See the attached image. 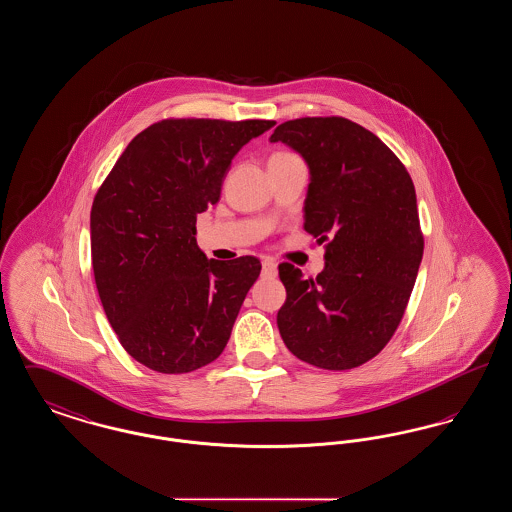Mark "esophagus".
<instances>
[{
    "label": "esophagus",
    "instance_id": "esophagus-1",
    "mask_svg": "<svg viewBox=\"0 0 512 512\" xmlns=\"http://www.w3.org/2000/svg\"><path fill=\"white\" fill-rule=\"evenodd\" d=\"M276 272H278L276 263H274V261H270V259H265V261H263V276H267V278H274V276H276Z\"/></svg>",
    "mask_w": 512,
    "mask_h": 512
}]
</instances>
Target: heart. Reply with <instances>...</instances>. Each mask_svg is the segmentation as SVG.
Returning <instances> with one entry per match:
<instances>
[{
    "mask_svg": "<svg viewBox=\"0 0 512 512\" xmlns=\"http://www.w3.org/2000/svg\"><path fill=\"white\" fill-rule=\"evenodd\" d=\"M288 153H276V155H272V157H286Z\"/></svg>",
    "mask_w": 512,
    "mask_h": 512,
    "instance_id": "b5f03b06",
    "label": "heart"
}]
</instances>
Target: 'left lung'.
<instances>
[{"mask_svg":"<svg viewBox=\"0 0 512 512\" xmlns=\"http://www.w3.org/2000/svg\"><path fill=\"white\" fill-rule=\"evenodd\" d=\"M270 142L307 163L303 226L326 242L317 278L278 267L288 295L276 317L280 336L309 365H363L397 330L422 261L413 180L378 136L341 117L284 122Z\"/></svg>","mask_w":512,"mask_h":512,"instance_id":"8db88e82","label":"left lung"}]
</instances>
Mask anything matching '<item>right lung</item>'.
I'll return each mask as SVG.
<instances>
[{"instance_id": "right-lung-1", "label": "right lung", "mask_w": 512, "mask_h": 512, "mask_svg": "<svg viewBox=\"0 0 512 512\" xmlns=\"http://www.w3.org/2000/svg\"><path fill=\"white\" fill-rule=\"evenodd\" d=\"M274 121L174 119L124 149L90 213L92 267L103 311L138 363L184 374L230 340L261 261L207 259L195 220L220 199L238 151Z\"/></svg>"}]
</instances>
